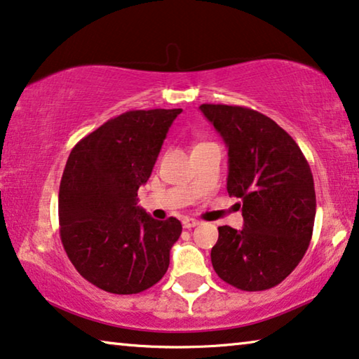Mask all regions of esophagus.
<instances>
[{
	"label": "esophagus",
	"mask_w": 359,
	"mask_h": 359,
	"mask_svg": "<svg viewBox=\"0 0 359 359\" xmlns=\"http://www.w3.org/2000/svg\"><path fill=\"white\" fill-rule=\"evenodd\" d=\"M182 224H184L185 229H191V228H195V226H198L200 221L194 219V218H185L184 221H182Z\"/></svg>",
	"instance_id": "34e87169"
}]
</instances>
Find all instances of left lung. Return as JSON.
I'll use <instances>...</instances> for the list:
<instances>
[{"label":"left lung","mask_w":359,"mask_h":359,"mask_svg":"<svg viewBox=\"0 0 359 359\" xmlns=\"http://www.w3.org/2000/svg\"><path fill=\"white\" fill-rule=\"evenodd\" d=\"M228 146V194L241 198L244 228L219 226L211 249L218 276L242 291L270 290L309 247L316 190L296 141L266 115L239 105L201 104Z\"/></svg>","instance_id":"1"}]
</instances>
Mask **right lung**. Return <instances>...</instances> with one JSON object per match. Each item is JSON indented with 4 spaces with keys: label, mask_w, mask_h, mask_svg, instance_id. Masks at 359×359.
I'll list each match as a JSON object with an SVG mask.
<instances>
[{
    "label": "right lung",
    "mask_w": 359,
    "mask_h": 359,
    "mask_svg": "<svg viewBox=\"0 0 359 359\" xmlns=\"http://www.w3.org/2000/svg\"><path fill=\"white\" fill-rule=\"evenodd\" d=\"M180 112L130 110L69 153L58 194L60 237L74 269L100 290L136 294L169 269L180 221H158L136 203Z\"/></svg>",
    "instance_id": "obj_1"
}]
</instances>
